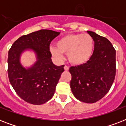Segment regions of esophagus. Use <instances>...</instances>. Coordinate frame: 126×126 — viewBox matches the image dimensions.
<instances>
[{
	"mask_svg": "<svg viewBox=\"0 0 126 126\" xmlns=\"http://www.w3.org/2000/svg\"><path fill=\"white\" fill-rule=\"evenodd\" d=\"M64 69H65V71H69V67L67 65H65V67H64Z\"/></svg>",
	"mask_w": 126,
	"mask_h": 126,
	"instance_id": "34e87169",
	"label": "esophagus"
}]
</instances>
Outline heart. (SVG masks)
<instances>
[{
    "mask_svg": "<svg viewBox=\"0 0 126 126\" xmlns=\"http://www.w3.org/2000/svg\"><path fill=\"white\" fill-rule=\"evenodd\" d=\"M56 46H51L52 55L61 59L63 53H67L69 62L75 65L87 63L93 54L94 39L88 34H69L59 38Z\"/></svg>",
    "mask_w": 126,
    "mask_h": 126,
    "instance_id": "heart-1",
    "label": "heart"
}]
</instances>
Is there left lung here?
<instances>
[{"mask_svg":"<svg viewBox=\"0 0 126 126\" xmlns=\"http://www.w3.org/2000/svg\"><path fill=\"white\" fill-rule=\"evenodd\" d=\"M94 41L90 59L83 65L71 67V90L77 99L94 103L107 94L116 75V50L105 37L88 31Z\"/></svg>","mask_w":126,"mask_h":126,"instance_id":"obj_1","label":"left lung"}]
</instances>
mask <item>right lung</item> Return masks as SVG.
Masks as SVG:
<instances>
[{"label": "right lung", "mask_w": 126, "mask_h": 126, "mask_svg": "<svg viewBox=\"0 0 126 126\" xmlns=\"http://www.w3.org/2000/svg\"><path fill=\"white\" fill-rule=\"evenodd\" d=\"M60 34L42 29L23 35L16 40L8 51V75L10 82L17 94L25 101L42 105L51 99L55 93L64 65L56 66L51 61L49 44ZM32 50L37 60L26 69L20 63L23 51Z\"/></svg>", "instance_id": "1"}]
</instances>
